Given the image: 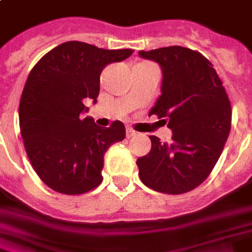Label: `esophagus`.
<instances>
[{
	"label": "esophagus",
	"mask_w": 252,
	"mask_h": 252,
	"mask_svg": "<svg viewBox=\"0 0 252 252\" xmlns=\"http://www.w3.org/2000/svg\"><path fill=\"white\" fill-rule=\"evenodd\" d=\"M135 134H137V131H135V130H133V128H130V127L126 128V137H127V138L134 137Z\"/></svg>",
	"instance_id": "obj_1"
}]
</instances>
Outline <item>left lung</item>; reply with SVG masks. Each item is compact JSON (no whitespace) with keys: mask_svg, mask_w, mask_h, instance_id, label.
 <instances>
[{"mask_svg":"<svg viewBox=\"0 0 252 252\" xmlns=\"http://www.w3.org/2000/svg\"><path fill=\"white\" fill-rule=\"evenodd\" d=\"M139 57L158 62L162 86L149 115L167 124L173 137L150 135L151 150L137 159L139 178L153 190L185 194L209 177L231 128V105L213 63L199 52L169 46Z\"/></svg>","mask_w":252,"mask_h":252,"instance_id":"1","label":"left lung"}]
</instances>
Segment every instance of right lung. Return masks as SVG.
I'll use <instances>...</instances> for the list:
<instances>
[{"label": "right lung", "instance_id": "add662e5", "mask_svg": "<svg viewBox=\"0 0 252 252\" xmlns=\"http://www.w3.org/2000/svg\"><path fill=\"white\" fill-rule=\"evenodd\" d=\"M133 54L69 41L46 53L26 79L20 101V128L26 154L52 190L79 195L102 182L103 155L125 139L121 121L110 127L94 124L85 103L97 102L103 67Z\"/></svg>", "mask_w": 252, "mask_h": 252}]
</instances>
